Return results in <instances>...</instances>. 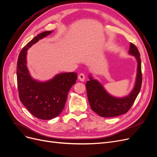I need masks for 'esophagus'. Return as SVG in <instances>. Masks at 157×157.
<instances>
[{"mask_svg": "<svg viewBox=\"0 0 157 157\" xmlns=\"http://www.w3.org/2000/svg\"><path fill=\"white\" fill-rule=\"evenodd\" d=\"M78 78L80 80V81L83 82L85 80V78H86V76H85V75L84 73H80V74H79Z\"/></svg>", "mask_w": 157, "mask_h": 157, "instance_id": "obj_1", "label": "esophagus"}]
</instances>
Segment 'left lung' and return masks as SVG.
<instances>
[{
    "label": "left lung",
    "mask_w": 157,
    "mask_h": 157,
    "mask_svg": "<svg viewBox=\"0 0 157 157\" xmlns=\"http://www.w3.org/2000/svg\"><path fill=\"white\" fill-rule=\"evenodd\" d=\"M129 54L134 56L137 61V71L135 87L128 96L117 98L109 95L98 80L90 77L86 87L88 99L92 111L103 117H113L126 113L134 104L142 84L141 61L138 49L130 43Z\"/></svg>",
    "instance_id": "left-lung-1"
}]
</instances>
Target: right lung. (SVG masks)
<instances>
[{
    "instance_id": "obj_1",
    "label": "right lung",
    "mask_w": 157,
    "mask_h": 157,
    "mask_svg": "<svg viewBox=\"0 0 157 157\" xmlns=\"http://www.w3.org/2000/svg\"><path fill=\"white\" fill-rule=\"evenodd\" d=\"M52 32H42L28 42L19 54L17 63L19 98L33 116L42 120L52 119L62 112L69 90L77 79L74 72L58 74L44 82L36 81L29 75L26 65L27 49Z\"/></svg>"
}]
</instances>
